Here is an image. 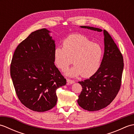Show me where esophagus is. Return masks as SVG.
I'll list each match as a JSON object with an SVG mask.
<instances>
[{"mask_svg":"<svg viewBox=\"0 0 134 134\" xmlns=\"http://www.w3.org/2000/svg\"><path fill=\"white\" fill-rule=\"evenodd\" d=\"M67 82L68 83V84H73L75 83L74 81L71 80V79H67Z\"/></svg>","mask_w":134,"mask_h":134,"instance_id":"34e87169","label":"esophagus"}]
</instances>
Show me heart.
<instances>
[{
    "label": "heart",
    "instance_id": "1",
    "mask_svg": "<svg viewBox=\"0 0 134 134\" xmlns=\"http://www.w3.org/2000/svg\"><path fill=\"white\" fill-rule=\"evenodd\" d=\"M63 47L55 48L53 61L63 71L72 61L74 65L65 71V75L76 77L81 75L83 78H89L97 72L104 53L99 44L83 35H71L64 40Z\"/></svg>",
    "mask_w": 134,
    "mask_h": 134
}]
</instances>
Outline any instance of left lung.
Here are the masks:
<instances>
[{
    "instance_id": "left-lung-1",
    "label": "left lung",
    "mask_w": 134,
    "mask_h": 134,
    "mask_svg": "<svg viewBox=\"0 0 134 134\" xmlns=\"http://www.w3.org/2000/svg\"><path fill=\"white\" fill-rule=\"evenodd\" d=\"M81 28L102 32L99 28L81 26ZM104 53L101 66L89 79L78 82L82 91L78 96V105L89 111L99 110L107 107L115 99L121 86L124 69L123 58L112 38L104 30Z\"/></svg>"
}]
</instances>
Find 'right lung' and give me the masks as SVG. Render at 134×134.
I'll list each match as a JSON object with an SVG mask.
<instances>
[{"label":"right lung","instance_id":"add662e5","mask_svg":"<svg viewBox=\"0 0 134 134\" xmlns=\"http://www.w3.org/2000/svg\"><path fill=\"white\" fill-rule=\"evenodd\" d=\"M51 32L42 29L32 32L16 47L11 60L10 75L19 99L36 112L55 106L56 91L66 84L53 61L55 40Z\"/></svg>","mask_w":134,"mask_h":134}]
</instances>
